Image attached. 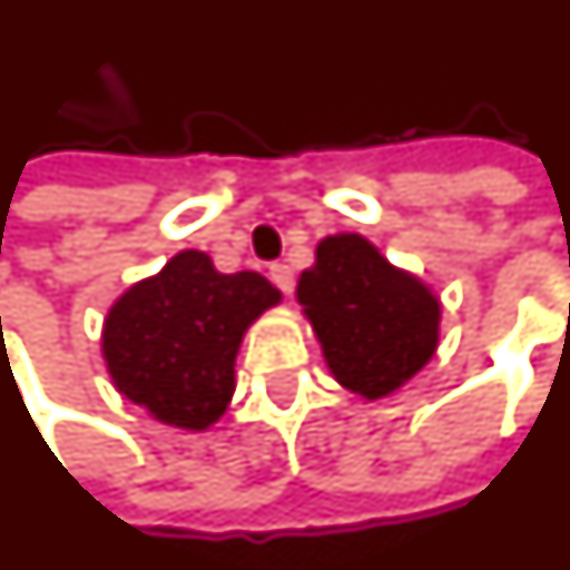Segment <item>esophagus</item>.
Returning <instances> with one entry per match:
<instances>
[{"mask_svg":"<svg viewBox=\"0 0 570 570\" xmlns=\"http://www.w3.org/2000/svg\"><path fill=\"white\" fill-rule=\"evenodd\" d=\"M268 274H272V281L277 284V289L281 293H293V286H296V274H293V268L289 265H284V262H274L272 268H268Z\"/></svg>","mask_w":570,"mask_h":570,"instance_id":"34e87169","label":"esophagus"}]
</instances>
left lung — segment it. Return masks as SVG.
<instances>
[{
    "label": "left lung",
    "instance_id": "left-lung-1",
    "mask_svg": "<svg viewBox=\"0 0 570 570\" xmlns=\"http://www.w3.org/2000/svg\"><path fill=\"white\" fill-rule=\"evenodd\" d=\"M298 302L333 376L361 395L395 392L435 352L438 298L357 234L317 246L314 268L298 281Z\"/></svg>",
    "mask_w": 570,
    "mask_h": 570
}]
</instances>
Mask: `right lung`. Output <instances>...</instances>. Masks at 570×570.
I'll list each match as a JSON object with an SVG mask.
<instances>
[{"label": "right lung", "instance_id": "obj_1", "mask_svg": "<svg viewBox=\"0 0 570 570\" xmlns=\"http://www.w3.org/2000/svg\"><path fill=\"white\" fill-rule=\"evenodd\" d=\"M277 298L262 274H222L206 253L185 249L107 314L110 376L163 423L206 429L234 395L244 330Z\"/></svg>", "mask_w": 570, "mask_h": 570}]
</instances>
